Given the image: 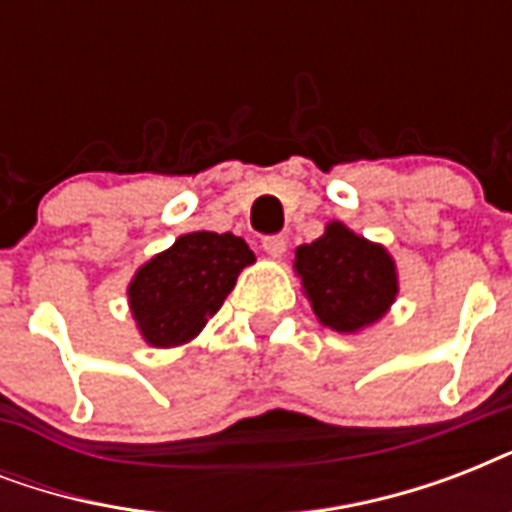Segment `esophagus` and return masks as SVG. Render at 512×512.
Returning a JSON list of instances; mask_svg holds the SVG:
<instances>
[{
	"instance_id": "esophagus-1",
	"label": "esophagus",
	"mask_w": 512,
	"mask_h": 512,
	"mask_svg": "<svg viewBox=\"0 0 512 512\" xmlns=\"http://www.w3.org/2000/svg\"><path fill=\"white\" fill-rule=\"evenodd\" d=\"M263 249L271 257H281L287 252V236H281V233H273V236H265L263 239Z\"/></svg>"
}]
</instances>
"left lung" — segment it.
<instances>
[{"label": "left lung", "instance_id": "left-lung-1", "mask_svg": "<svg viewBox=\"0 0 512 512\" xmlns=\"http://www.w3.org/2000/svg\"><path fill=\"white\" fill-rule=\"evenodd\" d=\"M295 268L321 324L337 332H358L396 300V265L377 244L329 223L327 233L295 252Z\"/></svg>", "mask_w": 512, "mask_h": 512}]
</instances>
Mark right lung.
I'll list each match as a JSON object with an SVG mask.
<instances>
[{
  "label": "right lung",
  "mask_w": 512,
  "mask_h": 512,
  "mask_svg": "<svg viewBox=\"0 0 512 512\" xmlns=\"http://www.w3.org/2000/svg\"><path fill=\"white\" fill-rule=\"evenodd\" d=\"M249 263H255L252 249L233 233L180 236L130 284V308L143 337L156 348H170L199 335Z\"/></svg>",
  "instance_id": "add662e5"
}]
</instances>
